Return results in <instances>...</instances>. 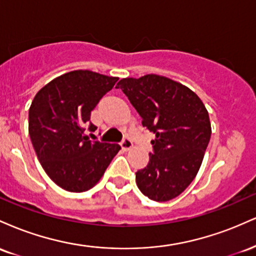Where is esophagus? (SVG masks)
Listing matches in <instances>:
<instances>
[{
    "label": "esophagus",
    "instance_id": "obj_1",
    "mask_svg": "<svg viewBox=\"0 0 256 256\" xmlns=\"http://www.w3.org/2000/svg\"><path fill=\"white\" fill-rule=\"evenodd\" d=\"M120 146H122V148L124 149V150H130V149L134 146V143H132V140L130 138H124L122 140V142L120 143Z\"/></svg>",
    "mask_w": 256,
    "mask_h": 256
}]
</instances>
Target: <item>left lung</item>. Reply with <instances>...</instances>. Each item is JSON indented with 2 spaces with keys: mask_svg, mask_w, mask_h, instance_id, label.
I'll use <instances>...</instances> for the list:
<instances>
[{
  "mask_svg": "<svg viewBox=\"0 0 256 256\" xmlns=\"http://www.w3.org/2000/svg\"><path fill=\"white\" fill-rule=\"evenodd\" d=\"M116 88L155 134L148 165L136 172L138 189L156 202L177 198L198 174L210 140L204 102L185 85L158 74L124 78Z\"/></svg>",
  "mask_w": 256,
  "mask_h": 256,
  "instance_id": "obj_1",
  "label": "left lung"
}]
</instances>
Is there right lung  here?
I'll return each instance as SVG.
<instances>
[{
  "mask_svg": "<svg viewBox=\"0 0 256 256\" xmlns=\"http://www.w3.org/2000/svg\"><path fill=\"white\" fill-rule=\"evenodd\" d=\"M118 77L78 70L52 79L34 96L28 110V134L40 165L64 190L83 192L98 184L120 146L91 140V110Z\"/></svg>",
  "mask_w": 256,
  "mask_h": 256,
  "instance_id": "1",
  "label": "right lung"
}]
</instances>
